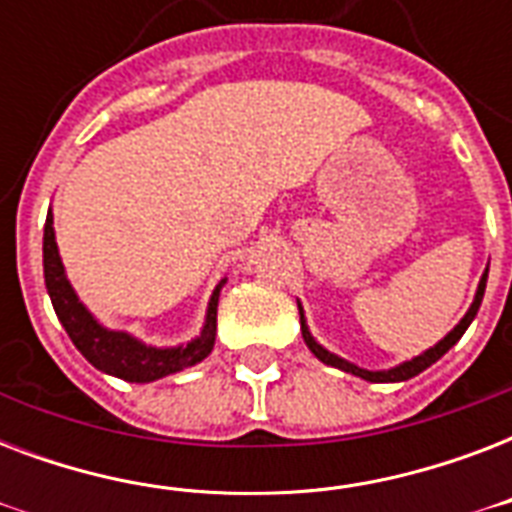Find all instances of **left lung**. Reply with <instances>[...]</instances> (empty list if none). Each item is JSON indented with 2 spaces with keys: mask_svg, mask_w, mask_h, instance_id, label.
<instances>
[{
  "mask_svg": "<svg viewBox=\"0 0 512 512\" xmlns=\"http://www.w3.org/2000/svg\"><path fill=\"white\" fill-rule=\"evenodd\" d=\"M486 276H489V268L484 271V276H481V284H478V292H476V300H473V305H470V311L465 313V319L457 324V327L449 332V335L444 337V340L438 342V345H433L430 350H425L422 356H414L412 361H404V364L393 366V369H385V372H369V369H361V366L350 364V361H345V358L335 356V353H329L327 348H321L319 342L313 340L311 332H308V324H305V313L303 308H300V329H303V340L305 345L311 348V353L319 361H324V364L329 366H337V369H342V372H350L356 374V377H361V380H369V382H401V380H409V377H414V374L425 372L430 364H436L438 358L444 356L446 350L452 348L454 342L460 340L462 335H465V329L470 327V321L476 319L478 308H481V300H484V289H486Z\"/></svg>",
  "mask_w": 512,
  "mask_h": 512,
  "instance_id": "obj_1",
  "label": "left lung"
}]
</instances>
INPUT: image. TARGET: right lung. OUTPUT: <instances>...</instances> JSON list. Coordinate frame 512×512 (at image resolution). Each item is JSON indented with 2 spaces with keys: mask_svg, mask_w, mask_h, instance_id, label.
Returning <instances> with one entry per match:
<instances>
[{
  "mask_svg": "<svg viewBox=\"0 0 512 512\" xmlns=\"http://www.w3.org/2000/svg\"><path fill=\"white\" fill-rule=\"evenodd\" d=\"M42 252L44 284H47V292H50L52 308H55L60 324L66 327L68 337L79 348V353L100 372L114 374V377L127 382H154L159 377L180 372L185 366L199 364L215 348L217 297H220V287L225 284V279L212 292L207 321H204V329H201V335L196 340L188 342V345H177V348H151V345H143L127 332L100 327L98 321L92 319V313L79 303V297L68 284L63 263H60L50 212H47V223H44Z\"/></svg>",
  "mask_w": 512,
  "mask_h": 512,
  "instance_id": "right-lung-1",
  "label": "right lung"
}]
</instances>
